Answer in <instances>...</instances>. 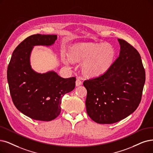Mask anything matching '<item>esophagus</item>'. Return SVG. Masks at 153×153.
Wrapping results in <instances>:
<instances>
[{
  "label": "esophagus",
  "instance_id": "esophagus-1",
  "mask_svg": "<svg viewBox=\"0 0 153 153\" xmlns=\"http://www.w3.org/2000/svg\"><path fill=\"white\" fill-rule=\"evenodd\" d=\"M82 84V82L80 80V78H77L76 81V86H80V85Z\"/></svg>",
  "mask_w": 153,
  "mask_h": 153
}]
</instances>
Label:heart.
Masks as SVG:
<instances>
[{"label":"heart","instance_id":"b5f03b06","mask_svg":"<svg viewBox=\"0 0 153 153\" xmlns=\"http://www.w3.org/2000/svg\"><path fill=\"white\" fill-rule=\"evenodd\" d=\"M114 49L109 45L83 43L76 46L70 54L75 61L88 58L83 69L88 74H98L109 68L115 58Z\"/></svg>","mask_w":153,"mask_h":153}]
</instances>
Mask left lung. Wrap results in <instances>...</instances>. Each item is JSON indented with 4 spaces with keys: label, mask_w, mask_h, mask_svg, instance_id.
<instances>
[{
    "label": "left lung",
    "mask_w": 153,
    "mask_h": 153,
    "mask_svg": "<svg viewBox=\"0 0 153 153\" xmlns=\"http://www.w3.org/2000/svg\"><path fill=\"white\" fill-rule=\"evenodd\" d=\"M119 56L103 74L83 82L87 112L95 123L110 124L133 113L141 100L145 70L136 49L118 39Z\"/></svg>",
    "instance_id": "1"
}]
</instances>
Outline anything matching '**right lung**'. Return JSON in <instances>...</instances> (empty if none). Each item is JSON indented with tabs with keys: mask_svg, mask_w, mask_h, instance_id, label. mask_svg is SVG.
<instances>
[{
	"mask_svg": "<svg viewBox=\"0 0 153 153\" xmlns=\"http://www.w3.org/2000/svg\"><path fill=\"white\" fill-rule=\"evenodd\" d=\"M56 39V35L29 36L16 48L7 67V81L14 105L34 120L56 119L61 112L63 97L75 87L76 77L63 78L54 71L39 74L30 67L29 57L33 47L50 46Z\"/></svg>",
	"mask_w": 153,
	"mask_h": 153,
	"instance_id": "obj_1",
	"label": "right lung"
}]
</instances>
